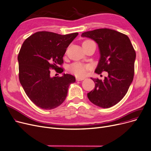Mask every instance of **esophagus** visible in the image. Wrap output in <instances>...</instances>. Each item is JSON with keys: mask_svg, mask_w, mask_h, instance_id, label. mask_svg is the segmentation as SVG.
<instances>
[{"mask_svg": "<svg viewBox=\"0 0 151 151\" xmlns=\"http://www.w3.org/2000/svg\"><path fill=\"white\" fill-rule=\"evenodd\" d=\"M76 80L77 81H82L84 80V78H81V77H76Z\"/></svg>", "mask_w": 151, "mask_h": 151, "instance_id": "1", "label": "esophagus"}]
</instances>
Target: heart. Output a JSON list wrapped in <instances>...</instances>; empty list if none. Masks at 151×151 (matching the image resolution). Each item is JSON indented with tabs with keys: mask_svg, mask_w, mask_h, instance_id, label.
Wrapping results in <instances>:
<instances>
[{
	"mask_svg": "<svg viewBox=\"0 0 151 151\" xmlns=\"http://www.w3.org/2000/svg\"><path fill=\"white\" fill-rule=\"evenodd\" d=\"M91 42H93V41L89 40V39H87L85 40L83 42V45L86 43H89ZM91 67L90 65L88 64H84L81 63H74L72 65H71L69 70L72 73H73L75 76L78 77H84L87 75L88 71L91 70Z\"/></svg>",
	"mask_w": 151,
	"mask_h": 151,
	"instance_id": "1",
	"label": "heart"
}]
</instances>
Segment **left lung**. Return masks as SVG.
I'll return each instance as SVG.
<instances>
[{
  "label": "left lung",
  "mask_w": 151,
  "mask_h": 151,
  "mask_svg": "<svg viewBox=\"0 0 151 151\" xmlns=\"http://www.w3.org/2000/svg\"><path fill=\"white\" fill-rule=\"evenodd\" d=\"M99 45L101 58L95 72L107 71L104 80L91 78L95 88L88 93L89 101L96 106L109 108L119 103L127 94L134 74L136 52L129 37L109 28L83 32Z\"/></svg>",
  "instance_id": "obj_1"
}]
</instances>
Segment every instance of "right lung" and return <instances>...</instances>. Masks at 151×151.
<instances>
[{
  "mask_svg": "<svg viewBox=\"0 0 151 151\" xmlns=\"http://www.w3.org/2000/svg\"><path fill=\"white\" fill-rule=\"evenodd\" d=\"M78 32L61 35L38 31L28 37L19 52V80L29 99L38 107L51 110L65 101L75 77L70 74L50 77V70L62 73L63 57Z\"/></svg>",
  "mask_w": 151,
  "mask_h": 151,
  "instance_id": "1",
  "label": "right lung"
}]
</instances>
